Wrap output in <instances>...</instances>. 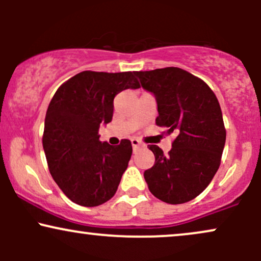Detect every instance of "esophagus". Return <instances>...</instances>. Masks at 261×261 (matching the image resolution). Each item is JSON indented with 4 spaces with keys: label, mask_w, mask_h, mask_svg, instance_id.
<instances>
[{
    "label": "esophagus",
    "mask_w": 261,
    "mask_h": 261,
    "mask_svg": "<svg viewBox=\"0 0 261 261\" xmlns=\"http://www.w3.org/2000/svg\"><path fill=\"white\" fill-rule=\"evenodd\" d=\"M131 143H133L134 151H135V149H136V148H139L140 146H142V143H141V141L137 140V139H133V140H131Z\"/></svg>",
    "instance_id": "34e87169"
}]
</instances>
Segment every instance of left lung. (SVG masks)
I'll list each match as a JSON object with an SVG mask.
<instances>
[{
	"mask_svg": "<svg viewBox=\"0 0 261 261\" xmlns=\"http://www.w3.org/2000/svg\"><path fill=\"white\" fill-rule=\"evenodd\" d=\"M141 86L157 100L155 124L174 134L168 154L149 145L155 162L143 176L157 199L184 203L202 193L221 164L226 143L222 112L212 89L178 67L135 72Z\"/></svg>",
	"mask_w": 261,
	"mask_h": 261,
	"instance_id": "8db88e82",
	"label": "left lung"
}]
</instances>
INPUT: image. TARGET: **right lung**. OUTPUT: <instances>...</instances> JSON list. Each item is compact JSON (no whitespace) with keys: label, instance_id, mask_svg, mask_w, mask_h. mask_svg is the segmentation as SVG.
<instances>
[{"label":"right lung","instance_id":"right-lung-1","mask_svg":"<svg viewBox=\"0 0 261 261\" xmlns=\"http://www.w3.org/2000/svg\"><path fill=\"white\" fill-rule=\"evenodd\" d=\"M140 88L134 72L83 71L54 94L45 116L43 147L50 174L71 201L99 206L115 195L133 154L128 140L112 146L99 140L112 121L114 98Z\"/></svg>","mask_w":261,"mask_h":261}]
</instances>
